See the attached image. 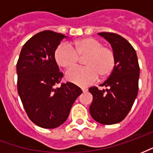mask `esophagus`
Instances as JSON below:
<instances>
[{
    "instance_id": "obj_1",
    "label": "esophagus",
    "mask_w": 153,
    "mask_h": 153,
    "mask_svg": "<svg viewBox=\"0 0 153 153\" xmlns=\"http://www.w3.org/2000/svg\"><path fill=\"white\" fill-rule=\"evenodd\" d=\"M82 91H83V93H86V92H88V89H87V88H82Z\"/></svg>"
}]
</instances>
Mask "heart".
Wrapping results in <instances>:
<instances>
[{
	"label": "heart",
	"instance_id": "1",
	"mask_svg": "<svg viewBox=\"0 0 153 153\" xmlns=\"http://www.w3.org/2000/svg\"><path fill=\"white\" fill-rule=\"evenodd\" d=\"M86 66L74 67L65 73V79L78 86L87 87L95 83L99 75L102 78L110 76L115 65V56L112 49L103 47L95 38H86L74 42L72 46L60 44L54 53L56 64L61 68L74 66L79 57H84Z\"/></svg>",
	"mask_w": 153,
	"mask_h": 153
}]
</instances>
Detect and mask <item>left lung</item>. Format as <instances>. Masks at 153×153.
Listing matches in <instances>:
<instances>
[{
	"mask_svg": "<svg viewBox=\"0 0 153 153\" xmlns=\"http://www.w3.org/2000/svg\"><path fill=\"white\" fill-rule=\"evenodd\" d=\"M109 42L115 56V65L109 78L102 84L105 89L92 87L93 102L90 114L102 125L122 121L131 110L138 91L139 65L136 51L125 38L113 33H98Z\"/></svg>",
	"mask_w": 153,
	"mask_h": 153,
	"instance_id": "obj_1",
	"label": "left lung"
}]
</instances>
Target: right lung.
Instances as JSON below:
<instances>
[{
    "label": "right lung",
    "mask_w": 153,
    "mask_h": 153,
    "mask_svg": "<svg viewBox=\"0 0 153 153\" xmlns=\"http://www.w3.org/2000/svg\"><path fill=\"white\" fill-rule=\"evenodd\" d=\"M66 36L50 30L40 32L23 46L17 62L18 93L27 115L35 125L55 128L69 116L82 90L72 83H60L54 53Z\"/></svg>",
    "instance_id": "obj_1"
}]
</instances>
